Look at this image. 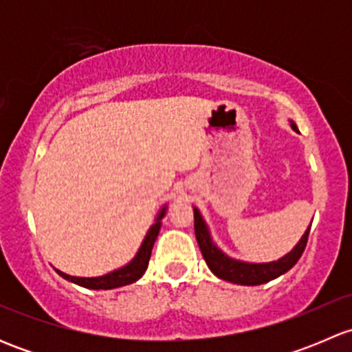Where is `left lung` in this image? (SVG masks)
I'll return each instance as SVG.
<instances>
[{"label": "left lung", "instance_id": "1", "mask_svg": "<svg viewBox=\"0 0 352 352\" xmlns=\"http://www.w3.org/2000/svg\"><path fill=\"white\" fill-rule=\"evenodd\" d=\"M289 126L293 131H298L296 124H294L293 120H289ZM194 232H196V239L199 248H201L202 252V257H204L206 264L211 269L212 274L218 276L223 281L235 283V285L257 286L279 278V276H283L285 272L289 271V269L300 261L301 254H303L305 247H307L310 226H308L305 235L300 239V242L294 245L293 250L287 252L286 255H283L278 261L262 262V264H257V262L236 261V258L226 255L218 245L212 242L211 232H209L208 225H206L204 218H202V214L199 212L197 208H194Z\"/></svg>", "mask_w": 352, "mask_h": 352}]
</instances>
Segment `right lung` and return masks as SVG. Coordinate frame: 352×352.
<instances>
[{"mask_svg": "<svg viewBox=\"0 0 352 352\" xmlns=\"http://www.w3.org/2000/svg\"><path fill=\"white\" fill-rule=\"evenodd\" d=\"M165 212L166 204L163 206L158 211V214H156L155 223L151 225V228L148 230L146 236H144L138 254L134 255L133 261L127 262L122 267L116 269V271L109 272V274L105 276H98V278H76V276H69L66 274V272L58 271V269H56V271H58V274L61 276V278H65L67 281L74 283V285L78 286L88 287V289H113V287H120L131 285V283H136L138 279L146 272L148 262H150L151 257V250H153L155 240L156 236H158L160 228H162V218L165 216Z\"/></svg>", "mask_w": 352, "mask_h": 352, "instance_id": "1", "label": "right lung"}]
</instances>
